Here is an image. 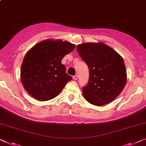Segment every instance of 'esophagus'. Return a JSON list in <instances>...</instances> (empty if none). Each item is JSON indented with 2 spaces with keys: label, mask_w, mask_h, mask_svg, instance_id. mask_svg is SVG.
<instances>
[{
  "label": "esophagus",
  "mask_w": 146,
  "mask_h": 146,
  "mask_svg": "<svg viewBox=\"0 0 146 146\" xmlns=\"http://www.w3.org/2000/svg\"><path fill=\"white\" fill-rule=\"evenodd\" d=\"M78 75H75V76H73V79L74 80H78Z\"/></svg>",
  "instance_id": "34e87169"
}]
</instances>
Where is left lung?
Returning a JSON list of instances; mask_svg holds the SVG:
<instances>
[{
	"mask_svg": "<svg viewBox=\"0 0 146 146\" xmlns=\"http://www.w3.org/2000/svg\"><path fill=\"white\" fill-rule=\"evenodd\" d=\"M76 50L90 70L87 86L82 88L86 100L101 106L113 101L126 83L123 58L113 48L101 43H85Z\"/></svg>",
	"mask_w": 146,
	"mask_h": 146,
	"instance_id": "1",
	"label": "left lung"
}]
</instances>
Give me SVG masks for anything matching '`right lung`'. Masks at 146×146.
<instances>
[{"label": "right lung", "mask_w": 146, "mask_h": 146, "mask_svg": "<svg viewBox=\"0 0 146 146\" xmlns=\"http://www.w3.org/2000/svg\"><path fill=\"white\" fill-rule=\"evenodd\" d=\"M67 41L47 39L27 52L20 70L22 85L33 98L45 101L55 98L72 79L61 60L74 49Z\"/></svg>", "instance_id": "1"}]
</instances>
